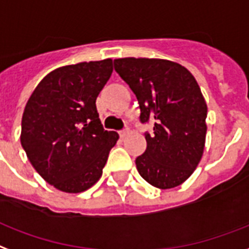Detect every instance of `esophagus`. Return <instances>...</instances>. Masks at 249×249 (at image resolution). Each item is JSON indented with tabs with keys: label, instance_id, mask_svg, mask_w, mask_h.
<instances>
[{
	"label": "esophagus",
	"instance_id": "34e87169",
	"mask_svg": "<svg viewBox=\"0 0 249 249\" xmlns=\"http://www.w3.org/2000/svg\"><path fill=\"white\" fill-rule=\"evenodd\" d=\"M128 134H130V128H128V127H127V128H124V130L119 131V135H121V138H126Z\"/></svg>",
	"mask_w": 249,
	"mask_h": 249
}]
</instances>
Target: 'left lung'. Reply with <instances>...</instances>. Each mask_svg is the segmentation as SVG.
I'll return each instance as SVG.
<instances>
[{
	"mask_svg": "<svg viewBox=\"0 0 249 249\" xmlns=\"http://www.w3.org/2000/svg\"><path fill=\"white\" fill-rule=\"evenodd\" d=\"M140 107V121H153L146 149L135 160L152 186L169 190L186 182L203 157L208 107L196 79L186 67L159 58L114 59Z\"/></svg>",
	"mask_w": 249,
	"mask_h": 249,
	"instance_id": "obj_1",
	"label": "left lung"
}]
</instances>
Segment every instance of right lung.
Returning <instances> with one entry per match:
<instances>
[{
	"label": "right lung",
	"mask_w": 249,
	"mask_h": 249,
	"mask_svg": "<svg viewBox=\"0 0 249 249\" xmlns=\"http://www.w3.org/2000/svg\"><path fill=\"white\" fill-rule=\"evenodd\" d=\"M113 72V59L55 69L31 94L20 142L35 170L57 190L79 194L103 175L118 140L104 130L96 98Z\"/></svg>",
	"instance_id": "obj_1"
}]
</instances>
